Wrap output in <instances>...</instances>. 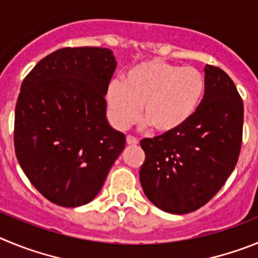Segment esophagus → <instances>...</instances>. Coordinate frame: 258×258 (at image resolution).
Listing matches in <instances>:
<instances>
[{
  "instance_id": "esophagus-1",
  "label": "esophagus",
  "mask_w": 258,
  "mask_h": 258,
  "mask_svg": "<svg viewBox=\"0 0 258 258\" xmlns=\"http://www.w3.org/2000/svg\"><path fill=\"white\" fill-rule=\"evenodd\" d=\"M126 143H127V145H132V146L138 145V140H137L136 137H133V136H127L126 137Z\"/></svg>"
}]
</instances>
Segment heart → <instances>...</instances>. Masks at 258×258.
Here are the masks:
<instances>
[{"instance_id": "heart-1", "label": "heart", "mask_w": 258, "mask_h": 258, "mask_svg": "<svg viewBox=\"0 0 258 258\" xmlns=\"http://www.w3.org/2000/svg\"><path fill=\"white\" fill-rule=\"evenodd\" d=\"M206 88L204 76L195 67H179L154 60L136 64L122 81L115 80L107 90L111 121L124 129L141 112L159 133H170L194 115Z\"/></svg>"}]
</instances>
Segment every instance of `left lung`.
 <instances>
[{
    "label": "left lung",
    "instance_id": "obj_1",
    "mask_svg": "<svg viewBox=\"0 0 258 258\" xmlns=\"http://www.w3.org/2000/svg\"><path fill=\"white\" fill-rule=\"evenodd\" d=\"M206 92L194 115L177 131L141 141L145 195L161 211H197L220 191L235 168L244 107L229 75L207 64Z\"/></svg>",
    "mask_w": 258,
    "mask_h": 258
}]
</instances>
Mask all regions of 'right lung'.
<instances>
[{
    "instance_id": "1",
    "label": "right lung",
    "mask_w": 258,
    "mask_h": 258,
    "mask_svg": "<svg viewBox=\"0 0 258 258\" xmlns=\"http://www.w3.org/2000/svg\"><path fill=\"white\" fill-rule=\"evenodd\" d=\"M115 70L109 49L63 47L23 80L15 154L31 183L56 206L92 202L125 149V136L106 118L104 95Z\"/></svg>"
}]
</instances>
